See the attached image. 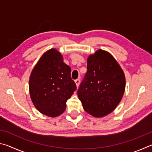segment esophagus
<instances>
[{
    "label": "esophagus",
    "mask_w": 152,
    "mask_h": 152,
    "mask_svg": "<svg viewBox=\"0 0 152 152\" xmlns=\"http://www.w3.org/2000/svg\"><path fill=\"white\" fill-rule=\"evenodd\" d=\"M80 82V79L78 78V79H76V80H75V83H76V84L77 87H78V86H79Z\"/></svg>",
    "instance_id": "esophagus-1"
}]
</instances>
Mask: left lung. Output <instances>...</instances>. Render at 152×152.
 I'll use <instances>...</instances> for the list:
<instances>
[{
  "label": "left lung",
  "instance_id": "1",
  "mask_svg": "<svg viewBox=\"0 0 152 152\" xmlns=\"http://www.w3.org/2000/svg\"><path fill=\"white\" fill-rule=\"evenodd\" d=\"M125 78L115 58L99 50L87 60V72L78 90V96L86 111L95 117L111 113L121 100Z\"/></svg>",
  "mask_w": 152,
  "mask_h": 152
}]
</instances>
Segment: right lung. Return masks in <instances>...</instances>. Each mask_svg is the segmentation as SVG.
<instances>
[{"instance_id":"1","label":"right lung","mask_w":152,"mask_h":152,"mask_svg":"<svg viewBox=\"0 0 152 152\" xmlns=\"http://www.w3.org/2000/svg\"><path fill=\"white\" fill-rule=\"evenodd\" d=\"M70 73V67L55 49L42 56L29 79L31 99L39 112L51 117L64 113L67 101L76 90Z\"/></svg>"}]
</instances>
